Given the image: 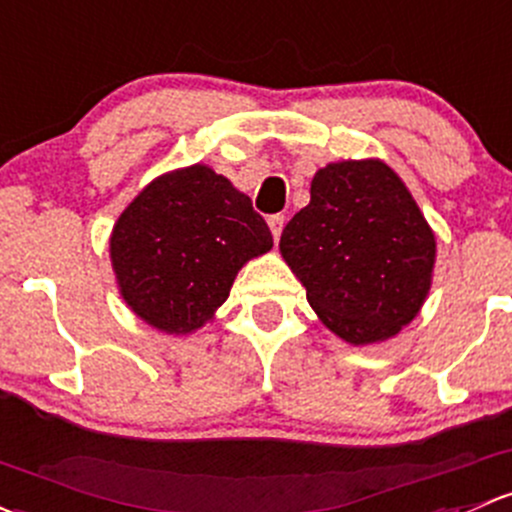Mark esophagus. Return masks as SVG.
<instances>
[{
	"label": "esophagus",
	"instance_id": "34e87169",
	"mask_svg": "<svg viewBox=\"0 0 512 512\" xmlns=\"http://www.w3.org/2000/svg\"><path fill=\"white\" fill-rule=\"evenodd\" d=\"M267 223H270V230H272V238L279 240V235H282V228H284V215H270L267 218Z\"/></svg>",
	"mask_w": 512,
	"mask_h": 512
}]
</instances>
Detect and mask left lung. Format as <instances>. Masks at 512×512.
Instances as JSON below:
<instances>
[{
  "label": "left lung",
  "mask_w": 512,
  "mask_h": 512,
  "mask_svg": "<svg viewBox=\"0 0 512 512\" xmlns=\"http://www.w3.org/2000/svg\"><path fill=\"white\" fill-rule=\"evenodd\" d=\"M279 252L321 324L353 346L400 333L432 287L437 240L400 176L380 159L316 171L311 201Z\"/></svg>",
  "instance_id": "left-lung-1"
}]
</instances>
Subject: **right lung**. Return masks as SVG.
<instances>
[{"mask_svg": "<svg viewBox=\"0 0 512 512\" xmlns=\"http://www.w3.org/2000/svg\"><path fill=\"white\" fill-rule=\"evenodd\" d=\"M270 250L272 233L250 198L203 164L144 186L110 235L125 304L176 336L211 321L242 265Z\"/></svg>", "mask_w": 512, "mask_h": 512, "instance_id": "right-lung-1", "label": "right lung"}]
</instances>
